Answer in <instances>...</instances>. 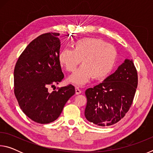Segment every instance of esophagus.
I'll use <instances>...</instances> for the list:
<instances>
[{
	"label": "esophagus",
	"mask_w": 153,
	"mask_h": 153,
	"mask_svg": "<svg viewBox=\"0 0 153 153\" xmlns=\"http://www.w3.org/2000/svg\"><path fill=\"white\" fill-rule=\"evenodd\" d=\"M75 90H76V94H81V90H80L78 87H76V88H75Z\"/></svg>",
	"instance_id": "obj_1"
}]
</instances>
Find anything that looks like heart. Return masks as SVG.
I'll use <instances>...</instances> for the list:
<instances>
[{
	"mask_svg": "<svg viewBox=\"0 0 153 153\" xmlns=\"http://www.w3.org/2000/svg\"><path fill=\"white\" fill-rule=\"evenodd\" d=\"M74 50L62 51L59 61L67 71L74 72L82 60V65L68 79L77 86L86 84L92 77L98 80L105 78L117 61V49L101 39L82 38L74 43Z\"/></svg>",
	"mask_w": 153,
	"mask_h": 153,
	"instance_id": "heart-1",
	"label": "heart"
}]
</instances>
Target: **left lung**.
<instances>
[{
    "mask_svg": "<svg viewBox=\"0 0 153 153\" xmlns=\"http://www.w3.org/2000/svg\"><path fill=\"white\" fill-rule=\"evenodd\" d=\"M138 86L132 59H126L104 82L85 92L86 120L98 126H109L124 117L131 107Z\"/></svg>",
    "mask_w": 153,
    "mask_h": 153,
    "instance_id": "8db88e82",
    "label": "left lung"
}]
</instances>
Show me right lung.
Returning <instances> with one entry per match:
<instances>
[{
	"instance_id": "right-lung-1",
	"label": "right lung",
	"mask_w": 153,
	"mask_h": 153,
	"mask_svg": "<svg viewBox=\"0 0 153 153\" xmlns=\"http://www.w3.org/2000/svg\"><path fill=\"white\" fill-rule=\"evenodd\" d=\"M59 33H46L32 40L14 69V94L21 109L36 123H51L60 116L76 91L71 84L49 93L48 88L63 79ZM69 36V35H68Z\"/></svg>"
}]
</instances>
